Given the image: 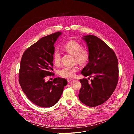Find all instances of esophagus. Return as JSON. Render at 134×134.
<instances>
[{
	"instance_id": "1",
	"label": "esophagus",
	"mask_w": 134,
	"mask_h": 134,
	"mask_svg": "<svg viewBox=\"0 0 134 134\" xmlns=\"http://www.w3.org/2000/svg\"><path fill=\"white\" fill-rule=\"evenodd\" d=\"M72 80H73L71 79H67V81H68V82H71Z\"/></svg>"
}]
</instances>
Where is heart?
Wrapping results in <instances>:
<instances>
[{"label": "heart", "mask_w": 134, "mask_h": 134, "mask_svg": "<svg viewBox=\"0 0 134 134\" xmlns=\"http://www.w3.org/2000/svg\"><path fill=\"white\" fill-rule=\"evenodd\" d=\"M64 50L74 55L76 62L81 64H86L89 60L90 54L87 50L83 49V46L77 42L71 40L65 44ZM52 58L53 63L55 65H59L61 60V54L58 50L54 51ZM79 70L77 66H65L59 70V74L63 77L70 78L74 76L75 72Z\"/></svg>", "instance_id": "obj_1"}]
</instances>
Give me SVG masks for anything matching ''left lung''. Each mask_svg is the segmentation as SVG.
Instances as JSON below:
<instances>
[{
  "label": "left lung",
  "mask_w": 134,
  "mask_h": 134,
  "mask_svg": "<svg viewBox=\"0 0 134 134\" xmlns=\"http://www.w3.org/2000/svg\"><path fill=\"white\" fill-rule=\"evenodd\" d=\"M82 39L86 43L90 57L81 74L93 79L90 82L86 79L80 80L82 87L79 97L86 105L94 107L108 100L115 90L118 81V62L113 50L98 37L87 35Z\"/></svg>",
  "instance_id": "left-lung-1"
}]
</instances>
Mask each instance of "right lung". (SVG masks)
Wrapping results in <instances>:
<instances>
[{"instance_id":"add662e5","label":"right lung","mask_w":134,"mask_h":134,"mask_svg":"<svg viewBox=\"0 0 134 134\" xmlns=\"http://www.w3.org/2000/svg\"><path fill=\"white\" fill-rule=\"evenodd\" d=\"M62 34L57 32L44 36L27 48L23 54L19 72V83L27 98L41 107H51L60 99L67 81L55 78L45 82L53 70L54 44Z\"/></svg>"}]
</instances>
